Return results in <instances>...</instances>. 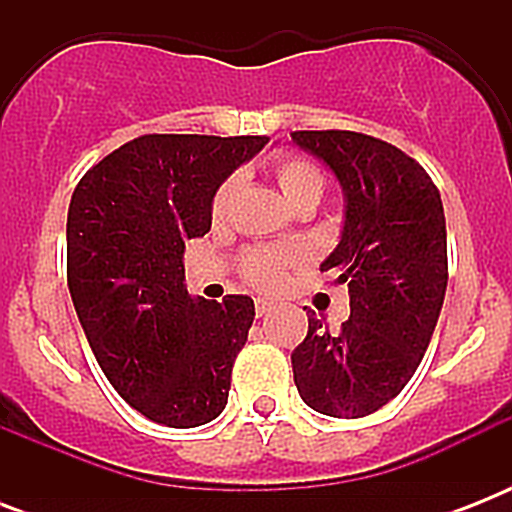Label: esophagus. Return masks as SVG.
<instances>
[{"instance_id": "34e87169", "label": "esophagus", "mask_w": 512, "mask_h": 512, "mask_svg": "<svg viewBox=\"0 0 512 512\" xmlns=\"http://www.w3.org/2000/svg\"><path fill=\"white\" fill-rule=\"evenodd\" d=\"M271 308H273L271 300H257V303H255L257 316H265V313H271Z\"/></svg>"}]
</instances>
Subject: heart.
<instances>
[{"instance_id":"1","label":"heart","mask_w":512,"mask_h":512,"mask_svg":"<svg viewBox=\"0 0 512 512\" xmlns=\"http://www.w3.org/2000/svg\"><path fill=\"white\" fill-rule=\"evenodd\" d=\"M271 175L279 185V191L284 193V199L292 207H316L324 196V172L316 162L305 159L300 154H276L271 159ZM233 177L223 180L217 185V191L212 193L209 201V215L215 223H220L228 215L233 199ZM303 260V252L295 247H249L239 255V273L241 279L252 284L255 289L263 292H273L281 287V281L287 276L292 265Z\"/></svg>"}]
</instances>
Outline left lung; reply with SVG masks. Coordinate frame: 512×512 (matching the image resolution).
Returning <instances> with one entry per match:
<instances>
[{
    "label": "left lung",
    "instance_id": "1",
    "mask_svg": "<svg viewBox=\"0 0 512 512\" xmlns=\"http://www.w3.org/2000/svg\"><path fill=\"white\" fill-rule=\"evenodd\" d=\"M292 140L342 185L345 225L321 271L350 292L340 332L308 316L292 372L311 409L356 420L396 398L428 350L449 281L444 204L428 172L385 140L350 130H300Z\"/></svg>",
    "mask_w": 512,
    "mask_h": 512
}]
</instances>
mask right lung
<instances>
[{"label":"right lung","instance_id":"add662e5","mask_svg":"<svg viewBox=\"0 0 512 512\" xmlns=\"http://www.w3.org/2000/svg\"><path fill=\"white\" fill-rule=\"evenodd\" d=\"M265 143L143 135L84 172L71 196L66 273L79 324L116 393L167 428L204 425L228 404L255 303L193 300L183 252L209 231L217 185Z\"/></svg>","mask_w":512,"mask_h":512}]
</instances>
